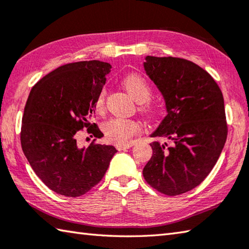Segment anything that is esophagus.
<instances>
[{
	"instance_id": "esophagus-1",
	"label": "esophagus",
	"mask_w": 249,
	"mask_h": 249,
	"mask_svg": "<svg viewBox=\"0 0 249 249\" xmlns=\"http://www.w3.org/2000/svg\"><path fill=\"white\" fill-rule=\"evenodd\" d=\"M134 144H135L134 141H131V142H128V143H125V144H116V149H118L119 151L126 150V149H129L133 147Z\"/></svg>"
}]
</instances>
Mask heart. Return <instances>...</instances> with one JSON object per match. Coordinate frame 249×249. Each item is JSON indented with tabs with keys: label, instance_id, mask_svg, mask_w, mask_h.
<instances>
[{
	"label": "heart",
	"instance_id": "1",
	"mask_svg": "<svg viewBox=\"0 0 249 249\" xmlns=\"http://www.w3.org/2000/svg\"><path fill=\"white\" fill-rule=\"evenodd\" d=\"M123 84L126 90L134 97V99L142 104L145 102L151 96L150 86L142 76L139 74H129L124 79ZM105 96L106 91L102 89L95 100V109L97 112H102L105 109ZM149 114H153V110L148 109ZM139 130V125L137 122L129 119L115 118L107 121L104 125V133L106 138L111 142L116 144L128 143L130 138Z\"/></svg>",
	"mask_w": 249,
	"mask_h": 249
}]
</instances>
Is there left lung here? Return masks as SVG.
Listing matches in <instances>:
<instances>
[{"label": "left lung", "instance_id": "obj_1", "mask_svg": "<svg viewBox=\"0 0 249 249\" xmlns=\"http://www.w3.org/2000/svg\"><path fill=\"white\" fill-rule=\"evenodd\" d=\"M145 73L162 92L167 115L151 137L152 158L142 174L151 187L169 196L194 189L215 166L228 127L222 92L208 72L192 61L147 56Z\"/></svg>", "mask_w": 249, "mask_h": 249}]
</instances>
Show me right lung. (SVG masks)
<instances>
[{
	"label": "right lung",
	"mask_w": 249,
	"mask_h": 249,
	"mask_svg": "<svg viewBox=\"0 0 249 249\" xmlns=\"http://www.w3.org/2000/svg\"><path fill=\"white\" fill-rule=\"evenodd\" d=\"M111 65L79 61L57 68L32 87L22 116L21 148L34 173L53 192L81 196L104 178L118 152L113 145L91 142L80 148L77 131L104 134L90 118ZM95 140V139H94Z\"/></svg>",
	"instance_id": "right-lung-1"
}]
</instances>
